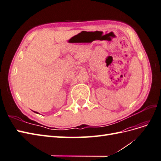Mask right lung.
Here are the masks:
<instances>
[{
	"instance_id": "add662e5",
	"label": "right lung",
	"mask_w": 161,
	"mask_h": 161,
	"mask_svg": "<svg viewBox=\"0 0 161 161\" xmlns=\"http://www.w3.org/2000/svg\"><path fill=\"white\" fill-rule=\"evenodd\" d=\"M34 112H35V113H37V114H38V113H37V112H36V111H34Z\"/></svg>"
}]
</instances>
